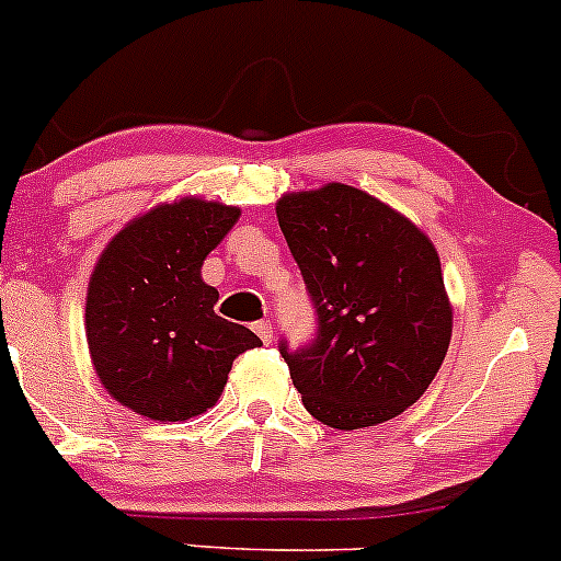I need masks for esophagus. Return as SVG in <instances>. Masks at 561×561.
Masks as SVG:
<instances>
[{"label": "esophagus", "mask_w": 561, "mask_h": 561, "mask_svg": "<svg viewBox=\"0 0 561 561\" xmlns=\"http://www.w3.org/2000/svg\"><path fill=\"white\" fill-rule=\"evenodd\" d=\"M253 332L259 334V337H262V343H273V323L270 321H256L253 323Z\"/></svg>", "instance_id": "1"}]
</instances>
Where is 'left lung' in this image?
Instances as JSON below:
<instances>
[{"label":"left lung","instance_id":"left-lung-1","mask_svg":"<svg viewBox=\"0 0 561 561\" xmlns=\"http://www.w3.org/2000/svg\"><path fill=\"white\" fill-rule=\"evenodd\" d=\"M275 210L316 310L308 343H278L305 408L334 430L394 419L430 389L451 343L435 245L343 183L283 196Z\"/></svg>","mask_w":561,"mask_h":561}]
</instances>
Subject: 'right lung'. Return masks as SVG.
I'll return each mask as SVG.
<instances>
[{"label":"right lung","instance_id":"obj_1","mask_svg":"<svg viewBox=\"0 0 561 561\" xmlns=\"http://www.w3.org/2000/svg\"><path fill=\"white\" fill-rule=\"evenodd\" d=\"M238 218V207L181 199L110 240L89 283L85 334L96 375L121 405L153 421L205 413L232 362L262 345L216 316L218 291L199 275Z\"/></svg>","mask_w":561,"mask_h":561}]
</instances>
